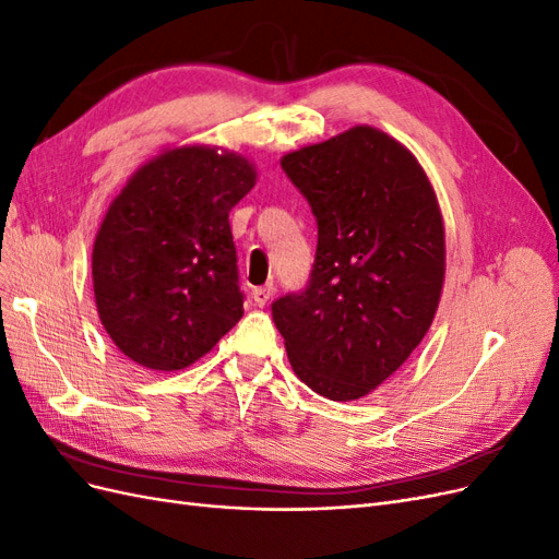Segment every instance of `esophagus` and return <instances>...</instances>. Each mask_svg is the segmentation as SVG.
Returning <instances> with one entry per match:
<instances>
[{"label": "esophagus", "mask_w": 559, "mask_h": 559, "mask_svg": "<svg viewBox=\"0 0 559 559\" xmlns=\"http://www.w3.org/2000/svg\"><path fill=\"white\" fill-rule=\"evenodd\" d=\"M251 298H253V302H257L259 308H263V306H267V300L273 298V284H265V286H257V289L251 292Z\"/></svg>", "instance_id": "esophagus-1"}]
</instances>
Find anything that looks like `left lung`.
I'll list each match as a JSON object with an SVG mask.
<instances>
[{
  "label": "left lung",
  "instance_id": "1",
  "mask_svg": "<svg viewBox=\"0 0 559 559\" xmlns=\"http://www.w3.org/2000/svg\"><path fill=\"white\" fill-rule=\"evenodd\" d=\"M317 216L310 286L273 302L294 373L331 401L378 389L427 335L445 284V226L413 151L373 126L282 156Z\"/></svg>",
  "mask_w": 559,
  "mask_h": 559
}]
</instances>
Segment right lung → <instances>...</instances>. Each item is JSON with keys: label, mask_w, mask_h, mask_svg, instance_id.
I'll return each instance as SVG.
<instances>
[{"label": "right lung", "mask_w": 559, "mask_h": 559, "mask_svg": "<svg viewBox=\"0 0 559 559\" xmlns=\"http://www.w3.org/2000/svg\"><path fill=\"white\" fill-rule=\"evenodd\" d=\"M259 173L212 144L165 146L142 163L99 224L93 292L99 321L126 357L181 370L245 314L228 214Z\"/></svg>", "instance_id": "obj_1"}]
</instances>
